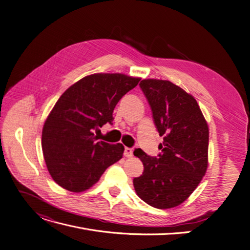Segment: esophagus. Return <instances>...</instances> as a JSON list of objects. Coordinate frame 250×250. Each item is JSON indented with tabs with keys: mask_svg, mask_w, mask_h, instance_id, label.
I'll use <instances>...</instances> for the list:
<instances>
[{
	"mask_svg": "<svg viewBox=\"0 0 250 250\" xmlns=\"http://www.w3.org/2000/svg\"><path fill=\"white\" fill-rule=\"evenodd\" d=\"M124 155L125 157H132L133 156V150H132V148L125 147V152H124Z\"/></svg>",
	"mask_w": 250,
	"mask_h": 250,
	"instance_id": "34e87169",
	"label": "esophagus"
}]
</instances>
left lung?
<instances>
[{
    "label": "left lung",
    "instance_id": "1",
    "mask_svg": "<svg viewBox=\"0 0 250 250\" xmlns=\"http://www.w3.org/2000/svg\"><path fill=\"white\" fill-rule=\"evenodd\" d=\"M140 88L164 142L157 156L142 149L134 155L143 162L133 180L138 196L155 208L180 205L197 188L208 169V125L194 97L168 81L143 80Z\"/></svg>",
    "mask_w": 250,
    "mask_h": 250
}]
</instances>
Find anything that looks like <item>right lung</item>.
I'll list each match as a JSON object with an SVG mask.
<instances>
[{
    "label": "right lung",
    "instance_id": "1",
    "mask_svg": "<svg viewBox=\"0 0 250 250\" xmlns=\"http://www.w3.org/2000/svg\"><path fill=\"white\" fill-rule=\"evenodd\" d=\"M139 82L122 73H95L61 95L42 134L48 170L59 186L77 193L88 190L123 157V144L97 141L94 131L112 123L116 104Z\"/></svg>",
    "mask_w": 250,
    "mask_h": 250
}]
</instances>
